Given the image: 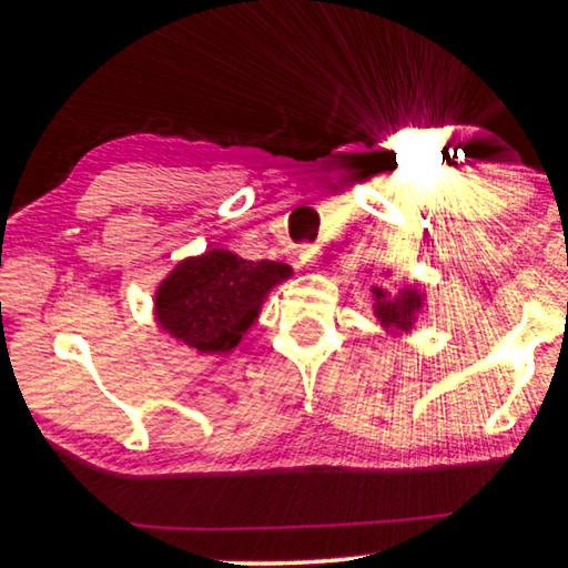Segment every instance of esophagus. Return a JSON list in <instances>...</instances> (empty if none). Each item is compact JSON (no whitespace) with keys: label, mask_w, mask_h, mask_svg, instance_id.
<instances>
[{"label":"esophagus","mask_w":568,"mask_h":568,"mask_svg":"<svg viewBox=\"0 0 568 568\" xmlns=\"http://www.w3.org/2000/svg\"><path fill=\"white\" fill-rule=\"evenodd\" d=\"M321 250L318 245H303L301 250H297V263L301 265H313L315 261H318Z\"/></svg>","instance_id":"esophagus-1"}]
</instances>
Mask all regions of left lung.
Here are the masks:
<instances>
[{
	"mask_svg": "<svg viewBox=\"0 0 568 568\" xmlns=\"http://www.w3.org/2000/svg\"><path fill=\"white\" fill-rule=\"evenodd\" d=\"M423 297L418 287H403V291L390 297L388 291L383 287H373V307H376V318L386 328H398V331H410L413 318L420 311Z\"/></svg>",
	"mask_w": 568,
	"mask_h": 568,
	"instance_id": "1",
	"label": "left lung"
}]
</instances>
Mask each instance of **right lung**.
<instances>
[{
  "instance_id": "add662e5",
  "label": "right lung",
  "mask_w": 568,
  "mask_h": 568,
  "mask_svg": "<svg viewBox=\"0 0 568 568\" xmlns=\"http://www.w3.org/2000/svg\"><path fill=\"white\" fill-rule=\"evenodd\" d=\"M291 275L285 263H253L230 250L187 257L160 285L158 323L200 353H227L253 325L267 293Z\"/></svg>"
}]
</instances>
